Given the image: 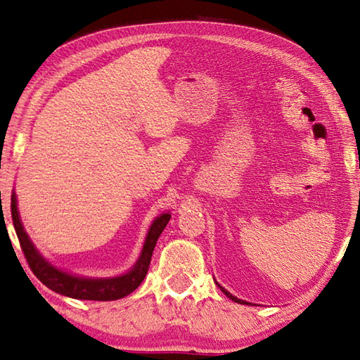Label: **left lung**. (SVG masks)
<instances>
[{
	"label": "left lung",
	"instance_id": "obj_1",
	"mask_svg": "<svg viewBox=\"0 0 360 360\" xmlns=\"http://www.w3.org/2000/svg\"><path fill=\"white\" fill-rule=\"evenodd\" d=\"M218 286H219V285H218ZM219 288H221V286H219ZM221 290H223V292H224V294H226L229 298H232L233 302H236V303H246V304H248V302H243V300H240V298H236V297H233L232 294H229L224 288H221Z\"/></svg>",
	"mask_w": 360,
	"mask_h": 360
}]
</instances>
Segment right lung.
Returning a JSON list of instances; mask_svg holds the SVG:
<instances>
[{"label":"right lung","mask_w":360,"mask_h":360,"mask_svg":"<svg viewBox=\"0 0 360 360\" xmlns=\"http://www.w3.org/2000/svg\"><path fill=\"white\" fill-rule=\"evenodd\" d=\"M11 212H12L15 232H17L18 240H20L21 250L22 254H25L26 262L35 277L40 280L43 285L52 289L53 292H58L72 298H80V300H97V302L117 300V298L131 294L133 290L141 285L142 280L145 278V275L148 272L151 255H153V250H155L156 241L172 217L170 213H162V215L155 219V223L151 224L148 231L147 240H145L142 254L139 259H137L136 266L128 274L120 275V277H114V278H82V277H75V275L66 274L63 271H58L57 267L49 264L40 254H38V250L34 248L32 241L29 240L27 233L25 232V229H22L15 193H12V198H11Z\"/></svg>","instance_id":"obj_1"}]
</instances>
